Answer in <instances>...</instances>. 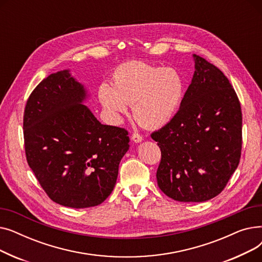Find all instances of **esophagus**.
<instances>
[{
	"label": "esophagus",
	"instance_id": "34e87169",
	"mask_svg": "<svg viewBox=\"0 0 262 262\" xmlns=\"http://www.w3.org/2000/svg\"><path fill=\"white\" fill-rule=\"evenodd\" d=\"M132 140H133L135 143H139V142H141V141L143 140V137H142L141 135H139V134L135 133V134L132 135Z\"/></svg>",
	"mask_w": 262,
	"mask_h": 262
}]
</instances>
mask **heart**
<instances>
[{
  "label": "heart",
  "mask_w": 262,
  "mask_h": 262,
  "mask_svg": "<svg viewBox=\"0 0 262 262\" xmlns=\"http://www.w3.org/2000/svg\"><path fill=\"white\" fill-rule=\"evenodd\" d=\"M113 85L102 82L99 101L116 122L133 105L134 118L147 128L162 127L180 109L186 90L183 74L174 68H162L144 61H127L118 66L112 75Z\"/></svg>",
  "instance_id": "b5f03b06"
}]
</instances>
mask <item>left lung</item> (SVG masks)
I'll return each instance as SVG.
<instances>
[{
  "instance_id": "8db88e82",
  "label": "left lung",
  "mask_w": 262,
  "mask_h": 262,
  "mask_svg": "<svg viewBox=\"0 0 262 262\" xmlns=\"http://www.w3.org/2000/svg\"><path fill=\"white\" fill-rule=\"evenodd\" d=\"M195 71L174 118L150 137L161 160L157 184L178 202H205L221 193L238 168L242 113L228 78L193 54Z\"/></svg>"
}]
</instances>
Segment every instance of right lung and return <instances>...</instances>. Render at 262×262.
Segmentation results:
<instances>
[{"label":"right lung","mask_w":262,"mask_h":262,"mask_svg":"<svg viewBox=\"0 0 262 262\" xmlns=\"http://www.w3.org/2000/svg\"><path fill=\"white\" fill-rule=\"evenodd\" d=\"M84 85L62 70L45 78L27 100L23 134L27 163L49 198L88 208L112 193L128 133L104 125L82 103Z\"/></svg>","instance_id":"obj_1"}]
</instances>
